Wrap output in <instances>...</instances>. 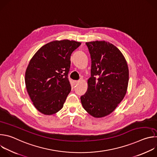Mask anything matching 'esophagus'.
<instances>
[{
  "label": "esophagus",
  "instance_id": "esophagus-1",
  "mask_svg": "<svg viewBox=\"0 0 157 157\" xmlns=\"http://www.w3.org/2000/svg\"><path fill=\"white\" fill-rule=\"evenodd\" d=\"M74 82H75V84H78L79 82V81H75Z\"/></svg>",
  "mask_w": 157,
  "mask_h": 157
}]
</instances>
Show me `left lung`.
I'll return each mask as SVG.
<instances>
[{
  "label": "left lung",
  "instance_id": "left-lung-1",
  "mask_svg": "<svg viewBox=\"0 0 157 157\" xmlns=\"http://www.w3.org/2000/svg\"><path fill=\"white\" fill-rule=\"evenodd\" d=\"M86 44L91 58V77L81 101L87 113L101 118L113 113L125 97L128 82V65L113 44L105 41Z\"/></svg>",
  "mask_w": 157,
  "mask_h": 157
}]
</instances>
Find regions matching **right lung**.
Segmentation results:
<instances>
[{
	"instance_id": "right-lung-1",
	"label": "right lung",
	"mask_w": 157,
	"mask_h": 157,
	"mask_svg": "<svg viewBox=\"0 0 157 157\" xmlns=\"http://www.w3.org/2000/svg\"><path fill=\"white\" fill-rule=\"evenodd\" d=\"M78 41L63 40L41 47L30 59L25 72L27 93L35 108L44 115L62 109L71 90L68 78L71 55Z\"/></svg>"
}]
</instances>
